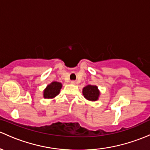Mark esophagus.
<instances>
[{"mask_svg": "<svg viewBox=\"0 0 150 150\" xmlns=\"http://www.w3.org/2000/svg\"><path fill=\"white\" fill-rule=\"evenodd\" d=\"M71 83L73 85H77L78 84V82H77L76 80H72V81H71Z\"/></svg>", "mask_w": 150, "mask_h": 150, "instance_id": "1", "label": "esophagus"}]
</instances>
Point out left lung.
Masks as SVG:
<instances>
[{"label": "left lung", "instance_id": "1", "mask_svg": "<svg viewBox=\"0 0 150 150\" xmlns=\"http://www.w3.org/2000/svg\"><path fill=\"white\" fill-rule=\"evenodd\" d=\"M83 94L87 100H91V101H96L98 99L99 96H100V91L98 89V87L96 86L88 85L83 88Z\"/></svg>", "mask_w": 150, "mask_h": 150}]
</instances>
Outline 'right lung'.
I'll list each match as a JSON object with an SVG mask.
<instances>
[{
  "label": "right lung",
  "instance_id": "add662e5",
  "mask_svg": "<svg viewBox=\"0 0 150 150\" xmlns=\"http://www.w3.org/2000/svg\"><path fill=\"white\" fill-rule=\"evenodd\" d=\"M62 86V83H59V82L54 81L51 83L47 86V88L44 91V98L49 99L56 97L60 92Z\"/></svg>",
  "mask_w": 150,
  "mask_h": 150
}]
</instances>
